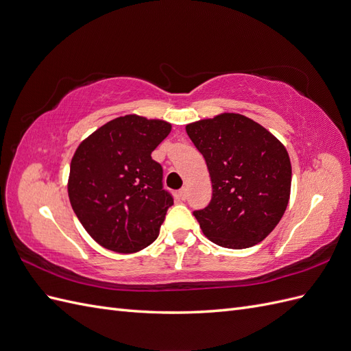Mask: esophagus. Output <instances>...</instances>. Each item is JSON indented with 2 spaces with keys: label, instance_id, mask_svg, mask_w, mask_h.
Here are the masks:
<instances>
[{
  "label": "esophagus",
  "instance_id": "1",
  "mask_svg": "<svg viewBox=\"0 0 351 351\" xmlns=\"http://www.w3.org/2000/svg\"><path fill=\"white\" fill-rule=\"evenodd\" d=\"M178 196L184 200V199L187 197V187H182V189H180V190H178Z\"/></svg>",
  "mask_w": 351,
  "mask_h": 351
}]
</instances>
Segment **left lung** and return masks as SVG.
I'll return each instance as SVG.
<instances>
[{
  "mask_svg": "<svg viewBox=\"0 0 351 351\" xmlns=\"http://www.w3.org/2000/svg\"><path fill=\"white\" fill-rule=\"evenodd\" d=\"M204 155L210 204L195 217L221 247L247 249L277 227L290 200L291 162L285 146L246 115L222 112L186 125Z\"/></svg>",
  "mask_w": 351,
  "mask_h": 351,
  "instance_id": "1",
  "label": "left lung"
}]
</instances>
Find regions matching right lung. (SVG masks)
<instances>
[{"label":"right lung","instance_id":"add662e5","mask_svg":"<svg viewBox=\"0 0 351 351\" xmlns=\"http://www.w3.org/2000/svg\"><path fill=\"white\" fill-rule=\"evenodd\" d=\"M171 124L129 114L101 125L74 152L67 192L89 236L117 253H136L159 234L173 197L151 154Z\"/></svg>","mask_w":351,"mask_h":351}]
</instances>
